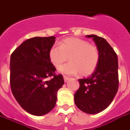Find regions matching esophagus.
I'll list each match as a JSON object with an SVG mask.
<instances>
[{"label":"esophagus","instance_id":"esophagus-1","mask_svg":"<svg viewBox=\"0 0 130 130\" xmlns=\"http://www.w3.org/2000/svg\"><path fill=\"white\" fill-rule=\"evenodd\" d=\"M64 82H66L68 81V80H69V78H68V77H67V76H64Z\"/></svg>","mask_w":130,"mask_h":130}]
</instances>
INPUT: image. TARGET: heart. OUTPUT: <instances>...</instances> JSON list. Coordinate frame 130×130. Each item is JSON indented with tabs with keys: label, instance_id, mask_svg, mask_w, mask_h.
<instances>
[{
	"label": "heart",
	"instance_id": "obj_1",
	"mask_svg": "<svg viewBox=\"0 0 130 130\" xmlns=\"http://www.w3.org/2000/svg\"><path fill=\"white\" fill-rule=\"evenodd\" d=\"M52 64L59 68L69 58L70 62L60 68V72L68 76H86L94 72L100 61V52L96 46L84 40L68 38L60 46L54 45L49 52Z\"/></svg>",
	"mask_w": 130,
	"mask_h": 130
}]
</instances>
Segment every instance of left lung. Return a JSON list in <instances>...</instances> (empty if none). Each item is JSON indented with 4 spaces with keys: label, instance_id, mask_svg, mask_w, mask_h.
Segmentation results:
<instances>
[{
    "label": "left lung",
    "instance_id": "obj_1",
    "mask_svg": "<svg viewBox=\"0 0 130 130\" xmlns=\"http://www.w3.org/2000/svg\"><path fill=\"white\" fill-rule=\"evenodd\" d=\"M86 36L95 42L100 61L90 76L78 80L80 87L74 94V102L84 112L95 114L108 108L118 92V62L116 53L104 38L94 34Z\"/></svg>",
    "mask_w": 130,
    "mask_h": 130
}]
</instances>
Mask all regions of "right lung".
I'll list each match as a JSON object with an SVG mask.
<instances>
[{"instance_id": "right-lung-1", "label": "right lung", "mask_w": 130, "mask_h": 130, "mask_svg": "<svg viewBox=\"0 0 130 130\" xmlns=\"http://www.w3.org/2000/svg\"><path fill=\"white\" fill-rule=\"evenodd\" d=\"M56 37H34L22 42L12 53L10 84L12 93L25 111L43 116L54 108L57 92L64 84L56 74L49 57Z\"/></svg>"}]
</instances>
